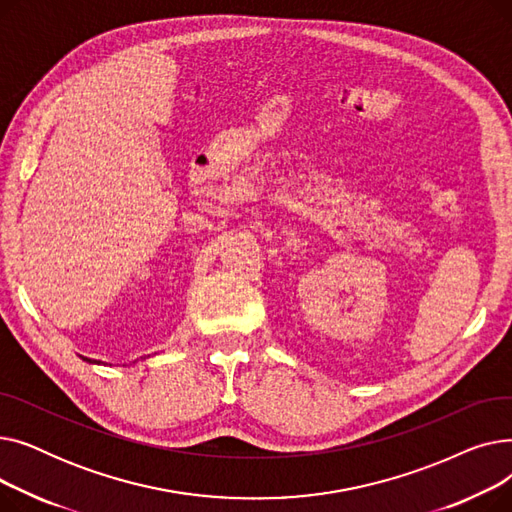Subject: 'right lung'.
<instances>
[{"label":"right lung","instance_id":"1","mask_svg":"<svg viewBox=\"0 0 512 512\" xmlns=\"http://www.w3.org/2000/svg\"><path fill=\"white\" fill-rule=\"evenodd\" d=\"M80 359L87 361V363H91V365H105V363H101V361H95V359H89V357H83V355H80ZM132 363H137V361H132Z\"/></svg>","mask_w":512,"mask_h":512}]
</instances>
